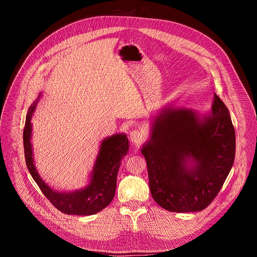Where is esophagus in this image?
<instances>
[{
    "label": "esophagus",
    "mask_w": 257,
    "mask_h": 257,
    "mask_svg": "<svg viewBox=\"0 0 257 257\" xmlns=\"http://www.w3.org/2000/svg\"><path fill=\"white\" fill-rule=\"evenodd\" d=\"M129 138H130V141H131L132 143H134V144H138V143L141 142V141H142L143 135H142V132H141L140 130L135 129V130L130 131Z\"/></svg>",
    "instance_id": "esophagus-1"
}]
</instances>
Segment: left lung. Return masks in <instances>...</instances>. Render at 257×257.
I'll list each match as a JSON object with an SVG mask.
<instances>
[{"instance_id": "left-lung-1", "label": "left lung", "mask_w": 257, "mask_h": 257, "mask_svg": "<svg viewBox=\"0 0 257 257\" xmlns=\"http://www.w3.org/2000/svg\"><path fill=\"white\" fill-rule=\"evenodd\" d=\"M235 150L233 122L218 95L207 115L184 106L163 107L141 150L154 200L173 212L205 209L224 184Z\"/></svg>"}]
</instances>
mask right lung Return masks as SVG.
<instances>
[{"label":"right lung","mask_w":257,"mask_h":257,"mask_svg":"<svg viewBox=\"0 0 257 257\" xmlns=\"http://www.w3.org/2000/svg\"><path fill=\"white\" fill-rule=\"evenodd\" d=\"M41 93L33 103L27 114L23 130L24 156L29 172L38 185L44 195L60 211L77 216H90L109 205L115 195L116 178L121 159L129 151V141L126 135L116 134L102 140L97 155L89 183L86 187L71 192H61L54 190L39 176L35 168L32 148V116L39 101Z\"/></svg>","instance_id":"add662e5"}]
</instances>
